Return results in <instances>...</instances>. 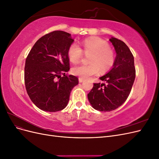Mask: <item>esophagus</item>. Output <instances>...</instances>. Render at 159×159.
Instances as JSON below:
<instances>
[{"mask_svg":"<svg viewBox=\"0 0 159 159\" xmlns=\"http://www.w3.org/2000/svg\"><path fill=\"white\" fill-rule=\"evenodd\" d=\"M84 81V79H83V78H79V82H80V83H82Z\"/></svg>","mask_w":159,"mask_h":159,"instance_id":"34e87169","label":"esophagus"}]
</instances>
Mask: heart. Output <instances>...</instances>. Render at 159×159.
I'll return each instance as SVG.
<instances>
[{
    "instance_id": "obj_1",
    "label": "heart",
    "mask_w": 159,
    "mask_h": 159,
    "mask_svg": "<svg viewBox=\"0 0 159 159\" xmlns=\"http://www.w3.org/2000/svg\"><path fill=\"white\" fill-rule=\"evenodd\" d=\"M85 55L89 57V65H80L71 69L72 74L85 79L97 74L99 69L102 71L111 68L115 61L113 51L110 48L108 43L98 37H91L84 40L81 44ZM83 51L80 46L73 43L69 47L68 56L71 62L78 64L83 57Z\"/></svg>"
}]
</instances>
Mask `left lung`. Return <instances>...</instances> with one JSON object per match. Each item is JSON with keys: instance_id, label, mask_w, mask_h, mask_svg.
<instances>
[{"instance_id": "1", "label": "left lung", "mask_w": 159, "mask_h": 159, "mask_svg": "<svg viewBox=\"0 0 159 159\" xmlns=\"http://www.w3.org/2000/svg\"><path fill=\"white\" fill-rule=\"evenodd\" d=\"M116 52L113 68L99 79L105 84H94L88 94V100L93 107L99 111H111L124 103L131 91L135 68L134 57L129 47L117 38L109 39Z\"/></svg>"}]
</instances>
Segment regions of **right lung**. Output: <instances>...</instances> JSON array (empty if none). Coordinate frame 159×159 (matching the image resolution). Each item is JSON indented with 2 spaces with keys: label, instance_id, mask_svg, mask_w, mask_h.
I'll use <instances>...</instances> for the list:
<instances>
[{
  "label": "right lung",
  "instance_id": "1",
  "mask_svg": "<svg viewBox=\"0 0 159 159\" xmlns=\"http://www.w3.org/2000/svg\"><path fill=\"white\" fill-rule=\"evenodd\" d=\"M74 41L68 32H52L37 40L26 57L25 83L27 93L42 111L56 112L64 109L71 91L78 84L77 77L66 75L70 70L68 50Z\"/></svg>",
  "mask_w": 159,
  "mask_h": 159
}]
</instances>
